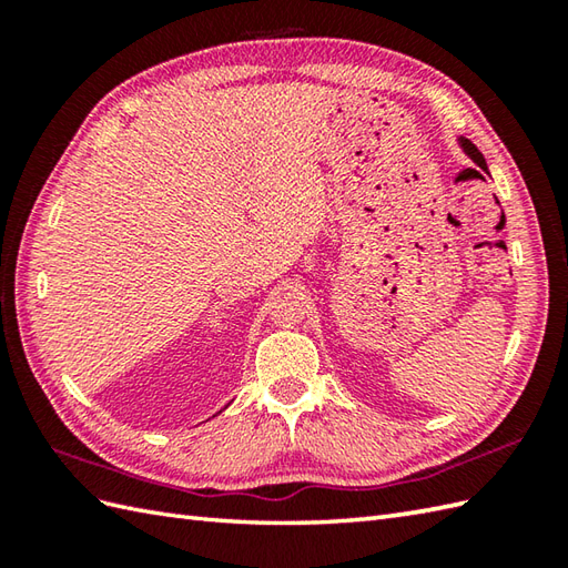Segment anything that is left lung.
I'll return each mask as SVG.
<instances>
[{
	"label": "left lung",
	"mask_w": 568,
	"mask_h": 568,
	"mask_svg": "<svg viewBox=\"0 0 568 568\" xmlns=\"http://www.w3.org/2000/svg\"><path fill=\"white\" fill-rule=\"evenodd\" d=\"M458 146H462L464 149V153L468 155V159L470 161H474L478 168H484V171L488 173V165H486V159H484V153H480L476 146H474V143H470L468 139H458Z\"/></svg>",
	"instance_id": "8db88e82"
}]
</instances>
